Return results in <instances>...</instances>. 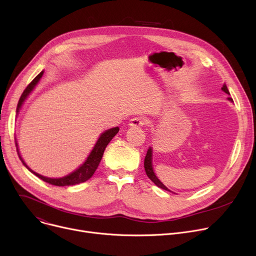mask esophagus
<instances>
[{"label": "esophagus", "instance_id": "obj_1", "mask_svg": "<svg viewBox=\"0 0 256 256\" xmlns=\"http://www.w3.org/2000/svg\"><path fill=\"white\" fill-rule=\"evenodd\" d=\"M145 124H147V120L145 118L142 117H134L130 120V126H136V128H142Z\"/></svg>", "mask_w": 256, "mask_h": 256}]
</instances>
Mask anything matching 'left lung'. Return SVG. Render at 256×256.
Wrapping results in <instances>:
<instances>
[{
  "instance_id": "8db88e82",
  "label": "left lung",
  "mask_w": 256,
  "mask_h": 256,
  "mask_svg": "<svg viewBox=\"0 0 256 256\" xmlns=\"http://www.w3.org/2000/svg\"><path fill=\"white\" fill-rule=\"evenodd\" d=\"M222 90L226 92V94H230V92H228V88H226V85L224 84V88H222ZM228 100H232V98H228ZM152 149L151 148H149L148 149V151H147V154H146V156H145V160H144V168H145V172H146V174H147V176H148V178L154 183L156 186H158V187H160V188H162V190H168V192H170L166 187L158 180V178L156 176V174H154V172H153V168H152Z\"/></svg>"
}]
</instances>
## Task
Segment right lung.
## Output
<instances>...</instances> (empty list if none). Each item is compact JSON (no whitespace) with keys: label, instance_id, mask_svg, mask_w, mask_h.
Segmentation results:
<instances>
[{"label":"right lung","instance_id":"right-lung-1","mask_svg":"<svg viewBox=\"0 0 256 256\" xmlns=\"http://www.w3.org/2000/svg\"><path fill=\"white\" fill-rule=\"evenodd\" d=\"M43 76V72H41L39 75H37L35 78H34V80L28 85V86L26 88V90H24L20 100H18V104H17V109H16V112H18L24 100L26 98V96L30 94V92L34 90V88L36 86V84L39 82L40 78ZM119 132V128H110L108 130H106L105 132H103L100 134V137L98 138L96 144L94 145L92 151L90 152V156L88 158V160H85V162L79 168H77L75 172L71 173L70 175H68L66 177H62V178H58V179H52V178H47V177H44L42 175H39L37 173H35L34 171H32V170L26 164V162H24V160L22 158L20 154V151H18V148H17V143H16V140H15V145H16V150H17V154H18L20 160L22 162V164L26 166V168L30 172H32V174H35L38 178H40L41 180L51 184V185H56V186H69V185H75V184H78V183H82V182H85L88 181L92 175L94 173L96 172V170L102 160V158H103V154H104V151L107 147V145L109 144V142L113 139L114 136Z\"/></svg>","mask_w":256,"mask_h":256}]
</instances>
